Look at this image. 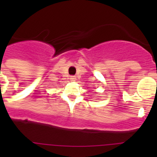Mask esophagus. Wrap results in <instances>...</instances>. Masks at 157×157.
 Instances as JSON below:
<instances>
[{
	"instance_id": "1",
	"label": "esophagus",
	"mask_w": 157,
	"mask_h": 157,
	"mask_svg": "<svg viewBox=\"0 0 157 157\" xmlns=\"http://www.w3.org/2000/svg\"><path fill=\"white\" fill-rule=\"evenodd\" d=\"M70 80L71 81H75L76 80V77L75 76H70Z\"/></svg>"
}]
</instances>
